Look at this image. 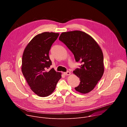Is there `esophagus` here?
<instances>
[{
    "label": "esophagus",
    "mask_w": 127,
    "mask_h": 127,
    "mask_svg": "<svg viewBox=\"0 0 127 127\" xmlns=\"http://www.w3.org/2000/svg\"><path fill=\"white\" fill-rule=\"evenodd\" d=\"M70 74H71V73H70V72H69V71H67V72H64V74L65 75H66V76H67V75H69Z\"/></svg>",
    "instance_id": "esophagus-1"
}]
</instances>
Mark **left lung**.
Segmentation results:
<instances>
[{"label":"left lung","mask_w":127,"mask_h":127,"mask_svg":"<svg viewBox=\"0 0 127 127\" xmlns=\"http://www.w3.org/2000/svg\"><path fill=\"white\" fill-rule=\"evenodd\" d=\"M72 52L75 61L82 65L73 71L80 80L75 87L81 94H87L95 87L104 72L103 56L96 42L87 33L80 31L62 32L59 38Z\"/></svg>","instance_id":"obj_1"}]
</instances>
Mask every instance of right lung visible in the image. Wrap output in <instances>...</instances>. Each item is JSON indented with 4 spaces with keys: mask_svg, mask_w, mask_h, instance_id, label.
Here are the masks:
<instances>
[{
    "mask_svg": "<svg viewBox=\"0 0 127 127\" xmlns=\"http://www.w3.org/2000/svg\"><path fill=\"white\" fill-rule=\"evenodd\" d=\"M59 33L44 32L36 35L26 46L23 55L22 71L32 91L41 97L50 95L61 78L54 68L49 53Z\"/></svg>",
    "mask_w": 127,
    "mask_h": 127,
    "instance_id": "right-lung-1",
    "label": "right lung"
}]
</instances>
